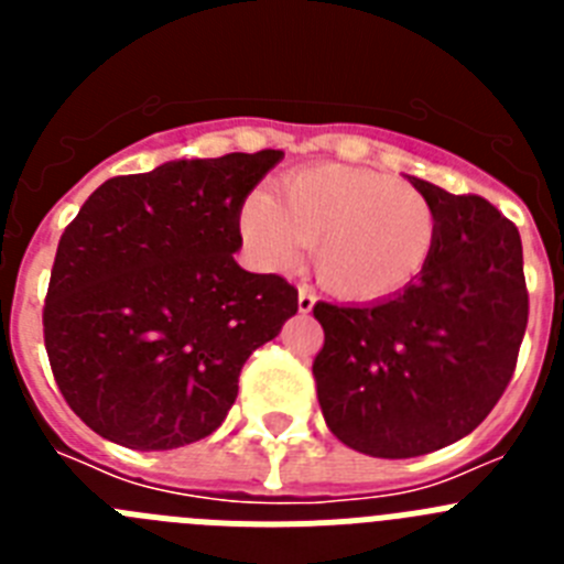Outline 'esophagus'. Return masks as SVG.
Segmentation results:
<instances>
[{
  "label": "esophagus",
  "instance_id": "1",
  "mask_svg": "<svg viewBox=\"0 0 564 564\" xmlns=\"http://www.w3.org/2000/svg\"><path fill=\"white\" fill-rule=\"evenodd\" d=\"M299 313H311L313 305H316V293L311 288H299Z\"/></svg>",
  "mask_w": 564,
  "mask_h": 564
}]
</instances>
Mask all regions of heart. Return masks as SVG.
<instances>
[{"instance_id": "heart-1", "label": "heart", "mask_w": 564, "mask_h": 564, "mask_svg": "<svg viewBox=\"0 0 564 564\" xmlns=\"http://www.w3.org/2000/svg\"><path fill=\"white\" fill-rule=\"evenodd\" d=\"M239 234L268 271L293 268L313 242V268L333 296L381 302L426 271L437 214L387 174L316 163L285 174L273 197L251 194L239 208Z\"/></svg>"}]
</instances>
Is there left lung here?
<instances>
[{
  "label": "left lung",
  "mask_w": 564,
  "mask_h": 564,
  "mask_svg": "<svg viewBox=\"0 0 564 564\" xmlns=\"http://www.w3.org/2000/svg\"><path fill=\"white\" fill-rule=\"evenodd\" d=\"M410 183L437 214L426 271L372 305L313 307L325 327L313 376L327 426L350 449L390 460L475 432L514 376L528 325L514 223L477 194Z\"/></svg>",
  "instance_id": "8db88e82"
}]
</instances>
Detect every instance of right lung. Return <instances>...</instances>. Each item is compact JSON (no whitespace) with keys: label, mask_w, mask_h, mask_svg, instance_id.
I'll list each match as a JSON object with an SVG mask.
<instances>
[{"label":"right lung","mask_w":564,"mask_h":564,"mask_svg":"<svg viewBox=\"0 0 564 564\" xmlns=\"http://www.w3.org/2000/svg\"><path fill=\"white\" fill-rule=\"evenodd\" d=\"M279 149L112 177L58 239L44 347L89 430L163 452L212 435L242 364L299 311L296 288L237 265L239 208Z\"/></svg>","instance_id":"1"}]
</instances>
